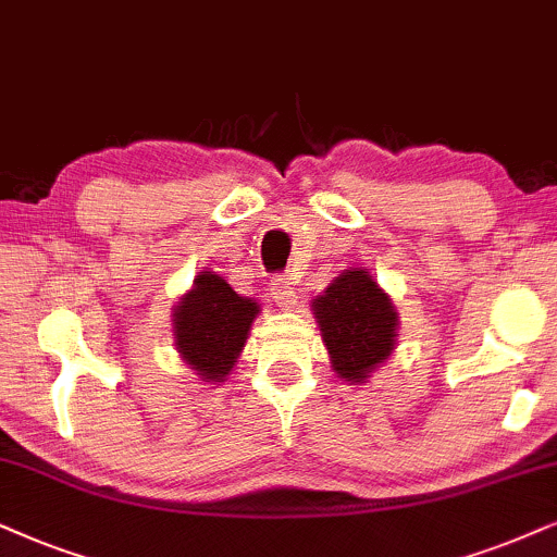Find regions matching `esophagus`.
Instances as JSON below:
<instances>
[{
    "label": "esophagus",
    "instance_id": "1",
    "mask_svg": "<svg viewBox=\"0 0 557 557\" xmlns=\"http://www.w3.org/2000/svg\"><path fill=\"white\" fill-rule=\"evenodd\" d=\"M270 285H272L270 287V295H272L274 302H277L280 308H285V311H287V308H293L295 302H298V295H295V290H293V283L285 277V274L274 277Z\"/></svg>",
    "mask_w": 557,
    "mask_h": 557
}]
</instances>
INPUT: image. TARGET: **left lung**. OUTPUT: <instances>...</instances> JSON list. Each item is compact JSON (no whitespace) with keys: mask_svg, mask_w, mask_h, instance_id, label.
Masks as SVG:
<instances>
[{"mask_svg":"<svg viewBox=\"0 0 557 557\" xmlns=\"http://www.w3.org/2000/svg\"><path fill=\"white\" fill-rule=\"evenodd\" d=\"M315 319L339 377L351 383L368 380L388 360L396 344V321L388 295L364 270H347L315 298Z\"/></svg>","mask_w":557,"mask_h":557,"instance_id":"left-lung-1","label":"left lung"}]
</instances>
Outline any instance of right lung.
Returning <instances> with one entry per match:
<instances>
[{"label":"right lung","mask_w":557,"mask_h":557,"mask_svg":"<svg viewBox=\"0 0 557 557\" xmlns=\"http://www.w3.org/2000/svg\"><path fill=\"white\" fill-rule=\"evenodd\" d=\"M259 306L242 298L213 272L197 274L195 287L174 308L180 355L206 383H221L234 368Z\"/></svg>","instance_id":"add662e5"}]
</instances>
